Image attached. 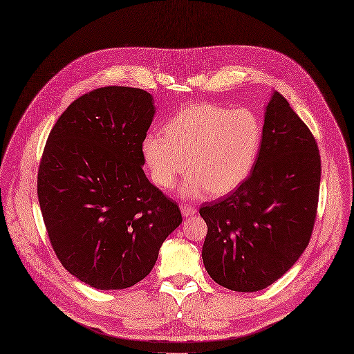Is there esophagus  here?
Masks as SVG:
<instances>
[{
	"label": "esophagus",
	"mask_w": 354,
	"mask_h": 354,
	"mask_svg": "<svg viewBox=\"0 0 354 354\" xmlns=\"http://www.w3.org/2000/svg\"><path fill=\"white\" fill-rule=\"evenodd\" d=\"M180 211H182L183 216H190V215H194L197 212V209L192 205H180Z\"/></svg>",
	"instance_id": "1"
}]
</instances>
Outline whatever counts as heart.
<instances>
[{
	"label": "heart",
	"mask_w": 354,
	"mask_h": 354,
	"mask_svg": "<svg viewBox=\"0 0 354 354\" xmlns=\"http://www.w3.org/2000/svg\"><path fill=\"white\" fill-rule=\"evenodd\" d=\"M263 140V125L250 109L194 104L179 111L164 133L149 135L143 154L153 180L171 189L189 167L182 194L225 196L250 175Z\"/></svg>",
	"instance_id": "b5f03b06"
}]
</instances>
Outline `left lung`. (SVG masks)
<instances>
[{
    "label": "left lung",
    "instance_id": "8db88e82",
    "mask_svg": "<svg viewBox=\"0 0 354 354\" xmlns=\"http://www.w3.org/2000/svg\"><path fill=\"white\" fill-rule=\"evenodd\" d=\"M319 180L315 138L274 90L252 174L236 190L200 207L209 277L230 290L257 292L286 274L311 239Z\"/></svg>",
    "mask_w": 354,
    "mask_h": 354
}]
</instances>
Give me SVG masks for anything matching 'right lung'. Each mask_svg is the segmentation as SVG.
I'll use <instances>...</instances> for the list:
<instances>
[{"instance_id": "1", "label": "right lung", "mask_w": 354, "mask_h": 354, "mask_svg": "<svg viewBox=\"0 0 354 354\" xmlns=\"http://www.w3.org/2000/svg\"><path fill=\"white\" fill-rule=\"evenodd\" d=\"M153 102L136 87L91 90L58 118L41 156L37 196L50 243L64 268L95 289L145 279L182 222L142 167Z\"/></svg>"}]
</instances>
